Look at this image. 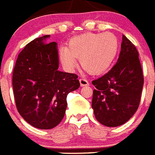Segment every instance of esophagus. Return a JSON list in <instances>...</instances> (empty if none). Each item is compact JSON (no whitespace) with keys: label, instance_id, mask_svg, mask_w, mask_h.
Here are the masks:
<instances>
[{"label":"esophagus","instance_id":"1","mask_svg":"<svg viewBox=\"0 0 155 155\" xmlns=\"http://www.w3.org/2000/svg\"><path fill=\"white\" fill-rule=\"evenodd\" d=\"M79 83H80V86L81 87H85V86H89V82L87 81V79L84 78L79 79Z\"/></svg>","mask_w":155,"mask_h":155}]
</instances>
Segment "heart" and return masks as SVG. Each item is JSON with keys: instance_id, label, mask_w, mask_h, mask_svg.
<instances>
[{"instance_id": "b5f03b06", "label": "heart", "mask_w": 155, "mask_h": 155, "mask_svg": "<svg viewBox=\"0 0 155 155\" xmlns=\"http://www.w3.org/2000/svg\"><path fill=\"white\" fill-rule=\"evenodd\" d=\"M118 40L111 33H87L70 39L68 48H60V58L68 69L78 64L94 75L107 71L115 61L118 52Z\"/></svg>"}]
</instances>
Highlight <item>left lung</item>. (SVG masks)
I'll return each instance as SVG.
<instances>
[{
    "label": "left lung",
    "instance_id": "obj_1",
    "mask_svg": "<svg viewBox=\"0 0 155 155\" xmlns=\"http://www.w3.org/2000/svg\"><path fill=\"white\" fill-rule=\"evenodd\" d=\"M92 108L98 122L108 127L126 123L139 107L143 76L139 53L134 44L122 35L116 64L103 76L92 81Z\"/></svg>",
    "mask_w": 155,
    "mask_h": 155
}]
</instances>
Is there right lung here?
<instances>
[{"label": "right lung", "mask_w": 155, "mask_h": 155, "mask_svg": "<svg viewBox=\"0 0 155 155\" xmlns=\"http://www.w3.org/2000/svg\"><path fill=\"white\" fill-rule=\"evenodd\" d=\"M50 35L25 45L13 70L12 86L17 110L26 122L40 130L57 126L64 118L67 95L80 86L76 74L59 71L56 42Z\"/></svg>", "instance_id": "1"}]
</instances>
